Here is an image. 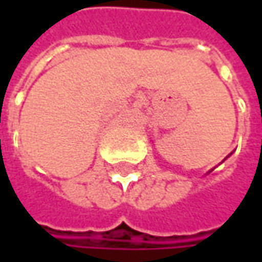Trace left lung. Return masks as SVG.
Here are the masks:
<instances>
[{"label": "left lung", "instance_id": "8db88e82", "mask_svg": "<svg viewBox=\"0 0 262 262\" xmlns=\"http://www.w3.org/2000/svg\"><path fill=\"white\" fill-rule=\"evenodd\" d=\"M230 155H232V153H230ZM225 160H226V159H225ZM225 160H223V162H225ZM210 172H213V169H211V170H210Z\"/></svg>", "mask_w": 262, "mask_h": 262}]
</instances>
